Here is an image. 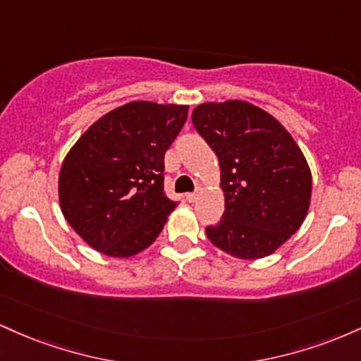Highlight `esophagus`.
Instances as JSON below:
<instances>
[{"label":"esophagus","mask_w":361,"mask_h":361,"mask_svg":"<svg viewBox=\"0 0 361 361\" xmlns=\"http://www.w3.org/2000/svg\"><path fill=\"white\" fill-rule=\"evenodd\" d=\"M200 195H202V188H197L193 193H186V200H188L190 204H193V202L198 200V197H200Z\"/></svg>","instance_id":"34e87169"}]
</instances>
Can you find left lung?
<instances>
[{
  "mask_svg": "<svg viewBox=\"0 0 361 361\" xmlns=\"http://www.w3.org/2000/svg\"><path fill=\"white\" fill-rule=\"evenodd\" d=\"M192 122L217 156L226 200L207 238L234 258L270 256L307 217L312 175L304 152L279 120L250 102L202 103Z\"/></svg>",
  "mask_w": 361,
  "mask_h": 361,
  "instance_id": "1",
  "label": "left lung"
}]
</instances>
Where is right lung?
I'll use <instances>...</instances> for the list:
<instances>
[{"mask_svg": "<svg viewBox=\"0 0 361 361\" xmlns=\"http://www.w3.org/2000/svg\"><path fill=\"white\" fill-rule=\"evenodd\" d=\"M186 115L188 105L126 103L69 149L59 171V205L93 250L130 258L156 241L176 207L164 195V154Z\"/></svg>", "mask_w": 361, "mask_h": 361, "instance_id": "add662e5", "label": "right lung"}]
</instances>
